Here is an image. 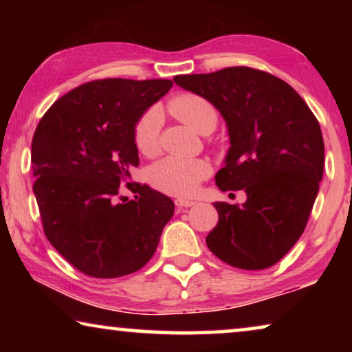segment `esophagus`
Masks as SVG:
<instances>
[{"label":"esophagus","mask_w":352,"mask_h":352,"mask_svg":"<svg viewBox=\"0 0 352 352\" xmlns=\"http://www.w3.org/2000/svg\"><path fill=\"white\" fill-rule=\"evenodd\" d=\"M175 204H176L177 208L182 210V208H190V206H194L195 201L189 200V199H176Z\"/></svg>","instance_id":"esophagus-1"}]
</instances>
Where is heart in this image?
<instances>
[{
  "label": "heart",
  "instance_id": "heart-1",
  "mask_svg": "<svg viewBox=\"0 0 352 352\" xmlns=\"http://www.w3.org/2000/svg\"><path fill=\"white\" fill-rule=\"evenodd\" d=\"M170 112L187 126L200 134H210L218 124V112L208 99L199 94L182 93L171 99ZM162 118L158 110L152 109L142 115L134 128V142L139 152L153 157L160 151ZM211 173V165L204 158L166 157L151 168L152 184L170 195L184 197L197 190V187Z\"/></svg>",
  "mask_w": 352,
  "mask_h": 352
}]
</instances>
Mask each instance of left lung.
I'll use <instances>...</instances> for the list:
<instances>
[{"mask_svg":"<svg viewBox=\"0 0 352 352\" xmlns=\"http://www.w3.org/2000/svg\"><path fill=\"white\" fill-rule=\"evenodd\" d=\"M173 80L223 115L230 147L216 184L224 192H247L242 206L213 204L219 221L206 245L234 267L274 266L301 237L319 192L324 176L319 122L290 85L250 67Z\"/></svg>","mask_w":352,"mask_h":352,"instance_id":"1","label":"left lung"}]
</instances>
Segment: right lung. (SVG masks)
Returning <instances> with one entry per match:
<instances>
[{
	"instance_id": "1",
	"label": "right lung",
	"mask_w": 352,
	"mask_h": 352,
	"mask_svg": "<svg viewBox=\"0 0 352 352\" xmlns=\"http://www.w3.org/2000/svg\"><path fill=\"white\" fill-rule=\"evenodd\" d=\"M171 86V80L89 81L56 100L38 123L32 166L43 229L86 276L115 278L146 266L175 213L170 197L138 182H126L134 200L118 201L120 184L139 165L134 128Z\"/></svg>"
}]
</instances>
